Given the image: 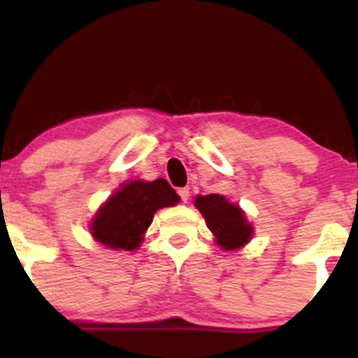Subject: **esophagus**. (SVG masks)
Listing matches in <instances>:
<instances>
[{"label":"esophagus","instance_id":"obj_1","mask_svg":"<svg viewBox=\"0 0 358 358\" xmlns=\"http://www.w3.org/2000/svg\"><path fill=\"white\" fill-rule=\"evenodd\" d=\"M178 195H180V199H182V202H183V203H187V202H188V199H190V188H188V187L180 188V190H178Z\"/></svg>","mask_w":358,"mask_h":358}]
</instances>
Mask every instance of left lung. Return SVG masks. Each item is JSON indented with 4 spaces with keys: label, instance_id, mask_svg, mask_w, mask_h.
<instances>
[{
    "label": "left lung",
    "instance_id": "8db88e82",
    "mask_svg": "<svg viewBox=\"0 0 358 358\" xmlns=\"http://www.w3.org/2000/svg\"><path fill=\"white\" fill-rule=\"evenodd\" d=\"M195 207L202 213L207 227L215 237V244L224 250L244 248L254 236L252 224L237 203H231L224 195H196Z\"/></svg>",
    "mask_w": 358,
    "mask_h": 358
}]
</instances>
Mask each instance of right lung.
Returning <instances> with one entry per match:
<instances>
[{
  "label": "right lung",
  "instance_id": "obj_1",
  "mask_svg": "<svg viewBox=\"0 0 358 358\" xmlns=\"http://www.w3.org/2000/svg\"><path fill=\"white\" fill-rule=\"evenodd\" d=\"M180 196L165 178L129 180L101 205L89 231L92 239L113 250H136L145 241L156 210L173 207Z\"/></svg>",
  "mask_w": 358,
  "mask_h": 358
}]
</instances>
